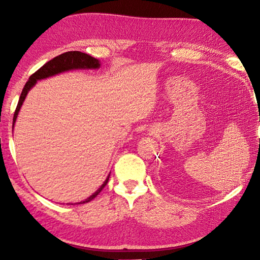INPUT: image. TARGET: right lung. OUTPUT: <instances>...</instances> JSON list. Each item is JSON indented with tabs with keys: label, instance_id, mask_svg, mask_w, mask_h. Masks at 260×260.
I'll use <instances>...</instances> for the list:
<instances>
[{
	"label": "right lung",
	"instance_id": "right-lung-1",
	"mask_svg": "<svg viewBox=\"0 0 260 260\" xmlns=\"http://www.w3.org/2000/svg\"><path fill=\"white\" fill-rule=\"evenodd\" d=\"M100 68H101V61L99 59H96L94 57H91L81 51L64 52V54L57 56L55 58H52L51 60L48 61V63H46L42 68L39 69L37 72L29 77L28 81L26 82V85L24 86L23 91H21L20 98L18 101V104H17L15 114H14V122H12V127H15L17 117H18L20 108L21 105H23L26 96L28 94V91L32 89V88L35 86V83H37L39 80H43V79L57 76V74L59 73L72 71V70H98ZM109 178H110V174L108 175V178L105 179V181L102 183V186H101L98 190L93 193V195H90L88 199L83 200L81 202H78V203H74V204H85V203H88V202H90L91 200H94L95 197L102 191V189L107 186ZM68 204H71V203H68Z\"/></svg>",
	"mask_w": 260,
	"mask_h": 260
}]
</instances>
